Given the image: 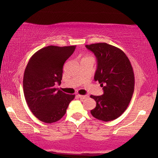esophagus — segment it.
I'll use <instances>...</instances> for the list:
<instances>
[{"mask_svg":"<svg viewBox=\"0 0 158 158\" xmlns=\"http://www.w3.org/2000/svg\"><path fill=\"white\" fill-rule=\"evenodd\" d=\"M80 99H82V100H84V99H85L88 98V95H77Z\"/></svg>","mask_w":158,"mask_h":158,"instance_id":"esophagus-1","label":"esophagus"}]
</instances>
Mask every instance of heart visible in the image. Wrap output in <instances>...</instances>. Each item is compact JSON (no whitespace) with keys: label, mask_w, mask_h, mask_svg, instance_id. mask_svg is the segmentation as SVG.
Wrapping results in <instances>:
<instances>
[{"label":"heart","mask_w":158,"mask_h":158,"mask_svg":"<svg viewBox=\"0 0 158 158\" xmlns=\"http://www.w3.org/2000/svg\"><path fill=\"white\" fill-rule=\"evenodd\" d=\"M90 58V57H85V58Z\"/></svg>","instance_id":"b5f03b06"}]
</instances>
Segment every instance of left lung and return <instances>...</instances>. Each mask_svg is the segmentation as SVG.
<instances>
[{
	"label": "left lung",
	"instance_id": "left-lung-1",
	"mask_svg": "<svg viewBox=\"0 0 158 158\" xmlns=\"http://www.w3.org/2000/svg\"><path fill=\"white\" fill-rule=\"evenodd\" d=\"M94 53L98 66L94 79L104 94L90 95L96 102L92 116L102 121H113L126 110L135 89V75L130 61L121 49L106 43L85 45Z\"/></svg>",
	"mask_w": 158,
	"mask_h": 158
}]
</instances>
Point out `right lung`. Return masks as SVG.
<instances>
[{
    "mask_svg": "<svg viewBox=\"0 0 158 158\" xmlns=\"http://www.w3.org/2000/svg\"><path fill=\"white\" fill-rule=\"evenodd\" d=\"M75 48L48 46L35 53L28 61L23 74V93L29 109L40 121H59L75 97L55 88L61 84L63 65Z\"/></svg>",
    "mask_w": 158,
    "mask_h": 158,
    "instance_id": "right-lung-1",
    "label": "right lung"
}]
</instances>
